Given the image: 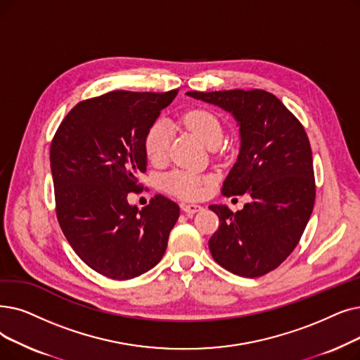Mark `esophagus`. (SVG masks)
Instances as JSON below:
<instances>
[{"mask_svg":"<svg viewBox=\"0 0 360 360\" xmlns=\"http://www.w3.org/2000/svg\"><path fill=\"white\" fill-rule=\"evenodd\" d=\"M202 207L198 206V205H182V210L186 213V214H194L197 212H200Z\"/></svg>","mask_w":360,"mask_h":360,"instance_id":"34e87169","label":"esophagus"}]
</instances>
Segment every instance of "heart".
<instances>
[{"label": "heart", "mask_w": 360, "mask_h": 360, "mask_svg": "<svg viewBox=\"0 0 360 360\" xmlns=\"http://www.w3.org/2000/svg\"><path fill=\"white\" fill-rule=\"evenodd\" d=\"M182 122L209 148L221 144L224 136V127L221 119L213 112L206 110V108H194V110L184 113ZM170 138L172 129L166 120H158L151 124L144 139V147L147 158L153 163H162L166 160ZM209 178L200 176L190 170H174L165 176L163 185L166 191L179 198L195 200L201 197L202 186L209 184Z\"/></svg>", "instance_id": "1"}]
</instances>
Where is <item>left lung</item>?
<instances>
[{
	"label": "left lung",
	"instance_id": "obj_1",
	"mask_svg": "<svg viewBox=\"0 0 360 360\" xmlns=\"http://www.w3.org/2000/svg\"><path fill=\"white\" fill-rule=\"evenodd\" d=\"M186 96L221 107L240 127V153L224 182L226 197L252 201L237 213L224 205L209 240L213 259L226 271L256 278L278 268L299 244L315 205L314 160L303 124L263 89L190 91Z\"/></svg>",
	"mask_w": 360,
	"mask_h": 360
}]
</instances>
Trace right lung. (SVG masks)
Returning <instances> with one entry per match:
<instances>
[{"instance_id":"obj_1","label":"right lung","mask_w":360,"mask_h":360,"mask_svg":"<svg viewBox=\"0 0 360 360\" xmlns=\"http://www.w3.org/2000/svg\"><path fill=\"white\" fill-rule=\"evenodd\" d=\"M176 94L112 91L81 101L53 138L58 224L75 253L107 278L132 279L154 268L179 217L176 202L160 194L141 210L128 201L147 170V131Z\"/></svg>"}]
</instances>
